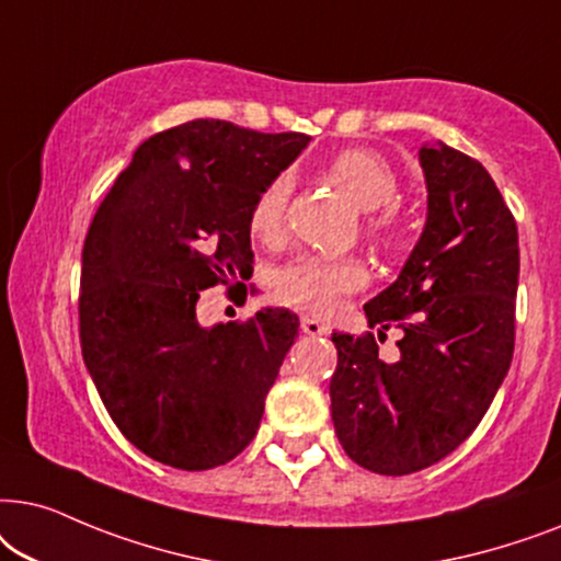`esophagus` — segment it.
I'll return each mask as SVG.
<instances>
[{
    "instance_id": "obj_1",
    "label": "esophagus",
    "mask_w": 561,
    "mask_h": 561,
    "mask_svg": "<svg viewBox=\"0 0 561 561\" xmlns=\"http://www.w3.org/2000/svg\"><path fill=\"white\" fill-rule=\"evenodd\" d=\"M300 328H302L305 335H325L328 331H331V328H328L325 323H320V320L312 318V316H302Z\"/></svg>"
}]
</instances>
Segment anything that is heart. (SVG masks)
Listing matches in <instances>:
<instances>
[{
	"mask_svg": "<svg viewBox=\"0 0 561 561\" xmlns=\"http://www.w3.org/2000/svg\"><path fill=\"white\" fill-rule=\"evenodd\" d=\"M328 174L367 210L364 230L379 249H394L405 236L400 215L390 205L398 197V174L382 153L369 148H343L328 161ZM293 182L287 174L274 176L256 194L249 210L253 241L276 245L285 238L287 205ZM367 285V266L356 256H297L274 274L276 300L293 308L331 316L346 295Z\"/></svg>",
	"mask_w": 561,
	"mask_h": 561,
	"instance_id": "obj_1",
	"label": "heart"
}]
</instances>
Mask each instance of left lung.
Masks as SVG:
<instances>
[{"instance_id": "8db88e82", "label": "left lung", "mask_w": 561, "mask_h": 561, "mask_svg": "<svg viewBox=\"0 0 561 561\" xmlns=\"http://www.w3.org/2000/svg\"><path fill=\"white\" fill-rule=\"evenodd\" d=\"M428 220L398 282L364 305L379 335L400 328V358L375 333H333L331 415L343 451L377 474H413L465 444L511 369L518 228L472 156L421 148Z\"/></svg>"}]
</instances>
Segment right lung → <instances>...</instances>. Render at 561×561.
Masks as SVG:
<instances>
[{
	"label": "right lung",
	"instance_id": "1",
	"mask_svg": "<svg viewBox=\"0 0 561 561\" xmlns=\"http://www.w3.org/2000/svg\"><path fill=\"white\" fill-rule=\"evenodd\" d=\"M308 140L182 123L138 146L94 213L81 251V356L119 433L161 465L213 469L256 436L300 320L259 310L203 328L197 300L226 285L245 302L249 210Z\"/></svg>",
	"mask_w": 561,
	"mask_h": 561
}]
</instances>
